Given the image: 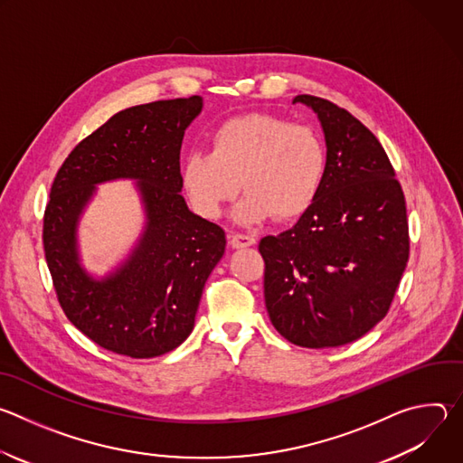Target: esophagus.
<instances>
[{
	"instance_id": "obj_1",
	"label": "esophagus",
	"mask_w": 463,
	"mask_h": 463,
	"mask_svg": "<svg viewBox=\"0 0 463 463\" xmlns=\"http://www.w3.org/2000/svg\"><path fill=\"white\" fill-rule=\"evenodd\" d=\"M229 243L232 249H243V247H250L256 243V240L252 236H247V234H231L229 236Z\"/></svg>"
}]
</instances>
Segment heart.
<instances>
[{
    "label": "heart",
    "instance_id": "1",
    "mask_svg": "<svg viewBox=\"0 0 463 463\" xmlns=\"http://www.w3.org/2000/svg\"><path fill=\"white\" fill-rule=\"evenodd\" d=\"M327 172L326 143L306 124L268 113H245L222 122L211 134V152H192L181 163V183L192 209L222 216L225 203L245 195L232 218L256 225L277 216L293 222L317 202Z\"/></svg>",
    "mask_w": 463,
    "mask_h": 463
}]
</instances>
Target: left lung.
I'll return each mask as SVG.
<instances>
[{
  "label": "left lung",
  "mask_w": 463,
  "mask_h": 463,
  "mask_svg": "<svg viewBox=\"0 0 463 463\" xmlns=\"http://www.w3.org/2000/svg\"><path fill=\"white\" fill-rule=\"evenodd\" d=\"M324 131L327 172L315 205L261 238L263 297L277 332L302 348L361 339L384 318L409 261L405 195L372 131L334 102L298 95Z\"/></svg>",
  "instance_id": "obj_1"
}]
</instances>
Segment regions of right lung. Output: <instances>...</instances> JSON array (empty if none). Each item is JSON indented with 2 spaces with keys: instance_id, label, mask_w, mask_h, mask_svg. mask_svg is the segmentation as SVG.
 Segmentation results:
<instances>
[{
  "instance_id": "right-lung-1",
  "label": "right lung",
  "mask_w": 463,
  "mask_h": 463,
  "mask_svg": "<svg viewBox=\"0 0 463 463\" xmlns=\"http://www.w3.org/2000/svg\"><path fill=\"white\" fill-rule=\"evenodd\" d=\"M203 99H174L115 113L60 166L43 216L47 268L68 318L99 346L134 359L159 357L192 334L205 282L225 252V231L194 214L179 152ZM128 178L146 213L127 258L104 278L80 258L78 225L102 182Z\"/></svg>"
}]
</instances>
